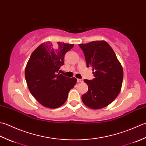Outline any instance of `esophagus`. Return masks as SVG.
Wrapping results in <instances>:
<instances>
[{
  "instance_id": "34e87169",
  "label": "esophagus",
  "mask_w": 146,
  "mask_h": 146,
  "mask_svg": "<svg viewBox=\"0 0 146 146\" xmlns=\"http://www.w3.org/2000/svg\"><path fill=\"white\" fill-rule=\"evenodd\" d=\"M77 82H82V79H77Z\"/></svg>"
}]
</instances>
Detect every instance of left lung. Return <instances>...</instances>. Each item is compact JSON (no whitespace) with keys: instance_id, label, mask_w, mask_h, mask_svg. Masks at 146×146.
Returning <instances> with one entry per match:
<instances>
[{"instance_id":"obj_1","label":"left lung","mask_w":146,"mask_h":146,"mask_svg":"<svg viewBox=\"0 0 146 146\" xmlns=\"http://www.w3.org/2000/svg\"><path fill=\"white\" fill-rule=\"evenodd\" d=\"M79 46L84 52L87 67L93 68L94 78L84 79L88 91L82 95V102L92 109L110 105L120 93L123 72L115 53L105 41H94Z\"/></svg>"}]
</instances>
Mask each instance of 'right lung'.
I'll return each instance as SVG.
<instances>
[{
	"instance_id": "1",
	"label": "right lung",
	"mask_w": 146,
	"mask_h": 146,
	"mask_svg": "<svg viewBox=\"0 0 146 146\" xmlns=\"http://www.w3.org/2000/svg\"><path fill=\"white\" fill-rule=\"evenodd\" d=\"M74 44L43 43L34 50L25 69V78L31 94L41 105L56 108L66 102L68 94L76 84L75 77L58 72L64 65L65 53Z\"/></svg>"
}]
</instances>
